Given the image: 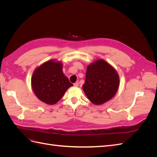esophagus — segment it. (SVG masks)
<instances>
[{
  "instance_id": "1",
  "label": "esophagus",
  "mask_w": 157,
  "mask_h": 157,
  "mask_svg": "<svg viewBox=\"0 0 157 157\" xmlns=\"http://www.w3.org/2000/svg\"><path fill=\"white\" fill-rule=\"evenodd\" d=\"M78 84H79V82L77 81V82H76L74 84V86H76V87H77V86H78Z\"/></svg>"
}]
</instances>
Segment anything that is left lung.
Instances as JSON below:
<instances>
[{
    "instance_id": "left-lung-1",
    "label": "left lung",
    "mask_w": 157,
    "mask_h": 157,
    "mask_svg": "<svg viewBox=\"0 0 157 157\" xmlns=\"http://www.w3.org/2000/svg\"><path fill=\"white\" fill-rule=\"evenodd\" d=\"M119 86L117 71L106 61L99 59L88 66L82 88L88 99L100 105L111 99Z\"/></svg>"
}]
</instances>
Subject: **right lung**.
I'll use <instances>...</instances> for the list:
<instances>
[{
  "label": "right lung",
  "instance_id": "add662e5",
  "mask_svg": "<svg viewBox=\"0 0 157 157\" xmlns=\"http://www.w3.org/2000/svg\"><path fill=\"white\" fill-rule=\"evenodd\" d=\"M33 90L40 100L53 105L73 84L63 75L62 63L50 60L38 67L31 78Z\"/></svg>",
  "mask_w": 157,
  "mask_h": 157
}]
</instances>
